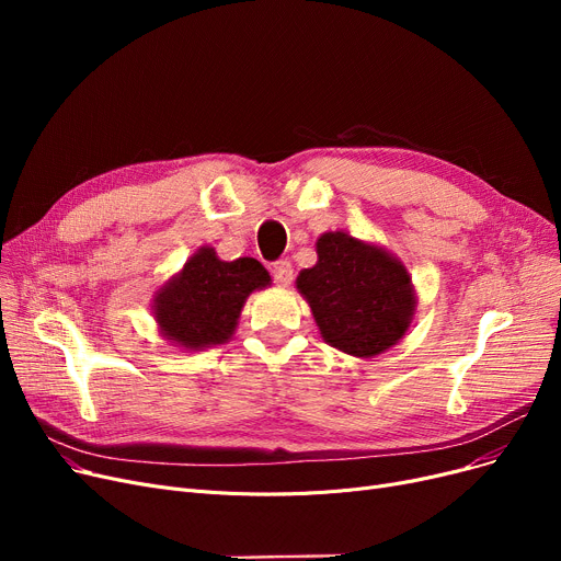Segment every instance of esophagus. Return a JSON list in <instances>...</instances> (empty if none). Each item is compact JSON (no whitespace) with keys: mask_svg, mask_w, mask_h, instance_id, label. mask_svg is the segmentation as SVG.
Returning <instances> with one entry per match:
<instances>
[{"mask_svg":"<svg viewBox=\"0 0 561 561\" xmlns=\"http://www.w3.org/2000/svg\"><path fill=\"white\" fill-rule=\"evenodd\" d=\"M273 279L279 284V286H288L290 282H293V268H290V263L286 261V259H282V261H277L275 265H273Z\"/></svg>","mask_w":561,"mask_h":561,"instance_id":"obj_1","label":"esophagus"}]
</instances>
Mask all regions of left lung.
Returning a JSON list of instances; mask_svg holds the SVG:
<instances>
[{
	"label": "left lung",
	"instance_id": "8db88e82",
	"mask_svg": "<svg viewBox=\"0 0 561 561\" xmlns=\"http://www.w3.org/2000/svg\"><path fill=\"white\" fill-rule=\"evenodd\" d=\"M318 263L298 277L322 339L355 357H375L396 345L416 300L404 265L389 252L343 231L322 233Z\"/></svg>",
	"mask_w": 561,
	"mask_h": 561
}]
</instances>
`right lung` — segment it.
<instances>
[{"label":"right lung","mask_w":561,"mask_h":561,"mask_svg":"<svg viewBox=\"0 0 561 561\" xmlns=\"http://www.w3.org/2000/svg\"><path fill=\"white\" fill-rule=\"evenodd\" d=\"M268 284L271 275L256 259L220 261L211 248H202L159 293L154 316L163 334L184 347L225 343L245 298Z\"/></svg>","instance_id":"1"}]
</instances>
